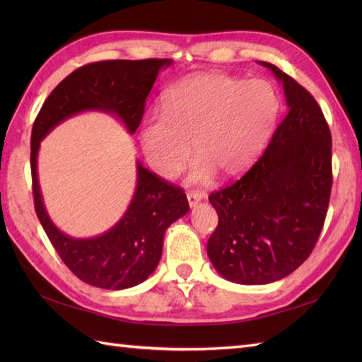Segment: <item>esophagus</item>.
<instances>
[{"mask_svg": "<svg viewBox=\"0 0 362 362\" xmlns=\"http://www.w3.org/2000/svg\"><path fill=\"white\" fill-rule=\"evenodd\" d=\"M187 197H188L189 206H196L199 204V201H201V199H202V196L199 194V193H194V191H193V193H188Z\"/></svg>", "mask_w": 362, "mask_h": 362, "instance_id": "obj_1", "label": "esophagus"}]
</instances>
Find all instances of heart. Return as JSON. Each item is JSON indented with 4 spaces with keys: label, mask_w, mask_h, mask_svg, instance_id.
Wrapping results in <instances>:
<instances>
[{
    "label": "heart",
    "mask_w": 362,
    "mask_h": 362,
    "mask_svg": "<svg viewBox=\"0 0 362 362\" xmlns=\"http://www.w3.org/2000/svg\"><path fill=\"white\" fill-rule=\"evenodd\" d=\"M279 109V95L263 79L191 74L166 90L163 112H152L143 121V156L153 173L171 180L187 166L193 144L199 158L189 183H209L216 173L235 179L257 161Z\"/></svg>",
    "instance_id": "1"
}]
</instances>
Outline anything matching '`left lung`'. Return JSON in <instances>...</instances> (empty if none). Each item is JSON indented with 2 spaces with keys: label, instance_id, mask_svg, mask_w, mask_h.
I'll list each match as a JSON object with an SVG mask.
<instances>
[{
  "label": "left lung",
  "instance_id": "left-lung-1",
  "mask_svg": "<svg viewBox=\"0 0 362 362\" xmlns=\"http://www.w3.org/2000/svg\"><path fill=\"white\" fill-rule=\"evenodd\" d=\"M283 83L288 112L257 163L209 196L219 224L206 253L224 279L272 283L311 255L332 193V134L308 90L279 66L261 62Z\"/></svg>",
  "mask_w": 362,
  "mask_h": 362
}]
</instances>
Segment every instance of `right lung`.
<instances>
[{"mask_svg": "<svg viewBox=\"0 0 362 362\" xmlns=\"http://www.w3.org/2000/svg\"><path fill=\"white\" fill-rule=\"evenodd\" d=\"M171 64L169 59H144L83 65L51 91L34 121L30 173L37 218L66 267L91 286L118 291L148 279L161 258L166 228L189 210L187 196L136 161V188L124 216L103 235L76 240L52 224L43 205L37 177L40 141L64 119L86 110L117 115L129 134H135L153 82Z\"/></svg>", "mask_w": 362, "mask_h": 362, "instance_id": "1", "label": "right lung"}]
</instances>
